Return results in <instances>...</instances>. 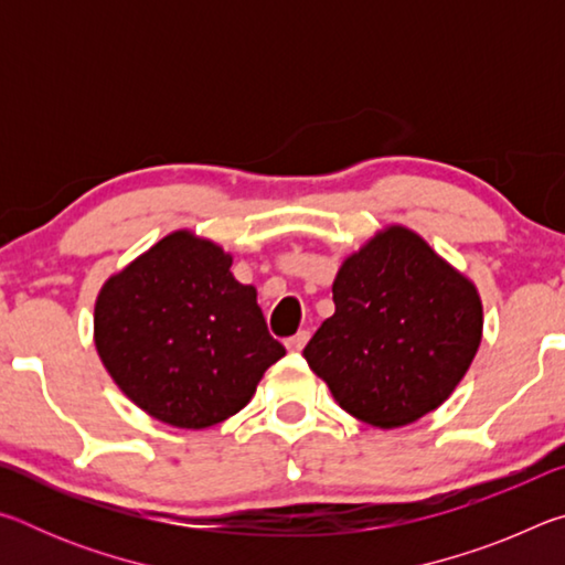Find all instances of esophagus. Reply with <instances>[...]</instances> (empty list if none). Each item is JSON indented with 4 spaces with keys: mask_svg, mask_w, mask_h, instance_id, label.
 Here are the masks:
<instances>
[{
    "mask_svg": "<svg viewBox=\"0 0 565 565\" xmlns=\"http://www.w3.org/2000/svg\"><path fill=\"white\" fill-rule=\"evenodd\" d=\"M309 337H311L309 331H299V333H294V337L286 339V349H289V351H301V349L306 347V341H309Z\"/></svg>",
    "mask_w": 565,
    "mask_h": 565,
    "instance_id": "obj_1",
    "label": "esophagus"
}]
</instances>
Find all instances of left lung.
I'll return each mask as SVG.
<instances>
[{
  "mask_svg": "<svg viewBox=\"0 0 565 565\" xmlns=\"http://www.w3.org/2000/svg\"><path fill=\"white\" fill-rule=\"evenodd\" d=\"M331 291L337 311L303 359L363 424L398 428L431 414L481 347L473 281L406 226L381 228L347 256Z\"/></svg>",
  "mask_w": 565,
  "mask_h": 565,
  "instance_id": "8db88e82",
  "label": "left lung"
}]
</instances>
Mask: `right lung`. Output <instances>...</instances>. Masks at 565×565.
Here are the masks:
<instances>
[{"label":"right lung","mask_w":565,"mask_h":565,"mask_svg":"<svg viewBox=\"0 0 565 565\" xmlns=\"http://www.w3.org/2000/svg\"><path fill=\"white\" fill-rule=\"evenodd\" d=\"M232 254L179 228L104 281L94 347L127 398L177 428L222 424L286 349L266 329Z\"/></svg>","instance_id":"add662e5"}]
</instances>
